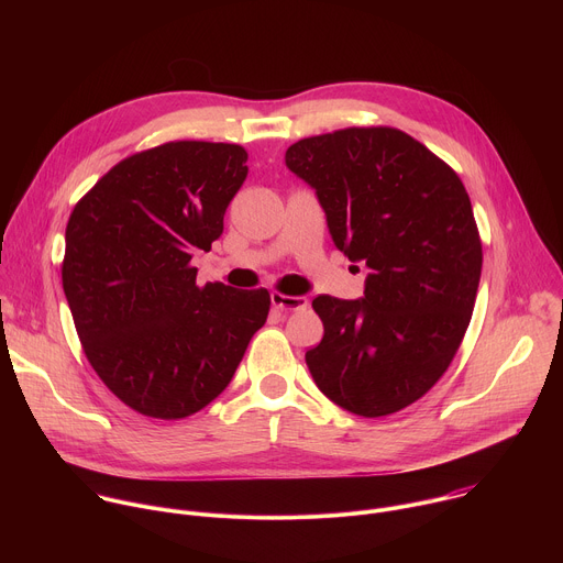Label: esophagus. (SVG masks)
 <instances>
[{
	"label": "esophagus",
	"instance_id": "esophagus-1",
	"mask_svg": "<svg viewBox=\"0 0 563 563\" xmlns=\"http://www.w3.org/2000/svg\"><path fill=\"white\" fill-rule=\"evenodd\" d=\"M272 305L278 307L280 311H298L307 307V298L305 296H287L280 291L272 294Z\"/></svg>",
	"mask_w": 563,
	"mask_h": 563
}]
</instances>
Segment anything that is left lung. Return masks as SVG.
I'll return each instance as SVG.
<instances>
[{"label": "left lung", "mask_w": 563, "mask_h": 563, "mask_svg": "<svg viewBox=\"0 0 563 563\" xmlns=\"http://www.w3.org/2000/svg\"><path fill=\"white\" fill-rule=\"evenodd\" d=\"M285 163L316 189L334 245L369 269L361 300L311 302L325 328L305 354L313 383L365 419L412 406L450 367L476 300L484 254L461 178L391 126L298 140Z\"/></svg>", "instance_id": "left-lung-1"}]
</instances>
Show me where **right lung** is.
<instances>
[{"label": "right lung", "mask_w": 563, "mask_h": 563, "mask_svg": "<svg viewBox=\"0 0 563 563\" xmlns=\"http://www.w3.org/2000/svg\"><path fill=\"white\" fill-rule=\"evenodd\" d=\"M245 163L240 144L165 142L124 157L68 218L62 285L79 343L144 417L176 421L209 406L267 320V289L198 287L191 267L220 238Z\"/></svg>", "instance_id": "add662e5"}]
</instances>
